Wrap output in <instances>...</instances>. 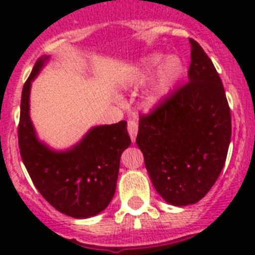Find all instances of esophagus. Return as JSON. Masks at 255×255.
I'll use <instances>...</instances> for the list:
<instances>
[{
  "instance_id": "obj_1",
  "label": "esophagus",
  "mask_w": 255,
  "mask_h": 255,
  "mask_svg": "<svg viewBox=\"0 0 255 255\" xmlns=\"http://www.w3.org/2000/svg\"><path fill=\"white\" fill-rule=\"evenodd\" d=\"M127 128H128V133L131 136V140L135 143L136 135H137V131H139V124L137 122L133 119H129L127 122Z\"/></svg>"
}]
</instances>
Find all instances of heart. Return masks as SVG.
Here are the masks:
<instances>
[{"label":"heart","mask_w":255,"mask_h":255,"mask_svg":"<svg viewBox=\"0 0 255 255\" xmlns=\"http://www.w3.org/2000/svg\"><path fill=\"white\" fill-rule=\"evenodd\" d=\"M157 67L159 69L156 74L155 83L152 86L151 92L148 94V104L157 103L164 96H167L173 90L174 86L180 82L184 74V65L178 57L170 55L163 59V55L153 54L144 61L143 67L139 73V81L147 79L149 75L155 73Z\"/></svg>","instance_id":"obj_1"}]
</instances>
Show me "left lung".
<instances>
[{"mask_svg": "<svg viewBox=\"0 0 255 255\" xmlns=\"http://www.w3.org/2000/svg\"><path fill=\"white\" fill-rule=\"evenodd\" d=\"M189 82L149 114L136 144L155 189L176 206L196 204L217 181L232 137V116L217 70L190 38Z\"/></svg>", "mask_w": 255, "mask_h": 255, "instance_id": "left-lung-1", "label": "left lung"}]
</instances>
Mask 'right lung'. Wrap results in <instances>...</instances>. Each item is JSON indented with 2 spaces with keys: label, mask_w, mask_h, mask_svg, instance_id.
<instances>
[{
  "label": "right lung",
  "mask_w": 255,
  "mask_h": 255,
  "mask_svg": "<svg viewBox=\"0 0 255 255\" xmlns=\"http://www.w3.org/2000/svg\"><path fill=\"white\" fill-rule=\"evenodd\" d=\"M43 62H35L22 88L19 153L31 181L50 205L70 217H91L106 209L115 194L120 156L131 144L127 122L92 128L67 152L50 151L37 140L29 116L30 86Z\"/></svg>",
  "instance_id": "1"
}]
</instances>
